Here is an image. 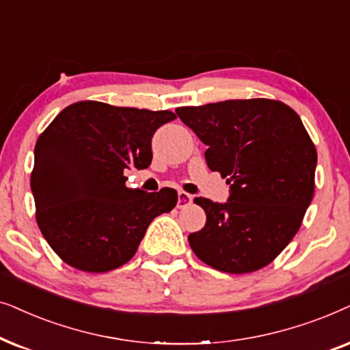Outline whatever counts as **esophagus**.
<instances>
[{
  "label": "esophagus",
  "mask_w": 350,
  "mask_h": 350,
  "mask_svg": "<svg viewBox=\"0 0 350 350\" xmlns=\"http://www.w3.org/2000/svg\"><path fill=\"white\" fill-rule=\"evenodd\" d=\"M193 202V197L187 192H184V190H180V192L178 193V208L183 209V208H187L192 204Z\"/></svg>",
  "instance_id": "obj_1"
}]
</instances>
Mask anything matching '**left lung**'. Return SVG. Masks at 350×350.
<instances>
[{"mask_svg":"<svg viewBox=\"0 0 350 350\" xmlns=\"http://www.w3.org/2000/svg\"><path fill=\"white\" fill-rule=\"evenodd\" d=\"M176 113L197 134L211 171L230 184L227 203L193 200L206 213L190 248L209 267L250 273L272 262L299 230L315 190L317 150L291 107L237 99Z\"/></svg>","mask_w":350,"mask_h":350,"instance_id":"obj_1","label":"left lung"}]
</instances>
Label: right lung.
Returning a JSON list of instances; mask_svg holds the SVG:
<instances>
[{
    "label": "right lung",
    "instance_id": "right-lung-1",
    "mask_svg": "<svg viewBox=\"0 0 350 350\" xmlns=\"http://www.w3.org/2000/svg\"><path fill=\"white\" fill-rule=\"evenodd\" d=\"M174 118L81 100L40 134L30 178L36 224L65 264L91 273L121 267L153 219L176 206L174 189L147 193L124 184V170L150 166L153 133Z\"/></svg>",
    "mask_w": 350,
    "mask_h": 350
}]
</instances>
